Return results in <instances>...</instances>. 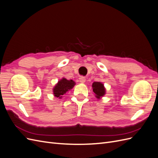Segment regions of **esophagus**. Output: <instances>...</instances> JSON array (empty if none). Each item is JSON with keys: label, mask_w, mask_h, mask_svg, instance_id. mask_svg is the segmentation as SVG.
<instances>
[{"label": "esophagus", "mask_w": 158, "mask_h": 158, "mask_svg": "<svg viewBox=\"0 0 158 158\" xmlns=\"http://www.w3.org/2000/svg\"><path fill=\"white\" fill-rule=\"evenodd\" d=\"M79 81L81 83H84L85 82V78L83 77V76H81L79 78Z\"/></svg>", "instance_id": "obj_1"}]
</instances>
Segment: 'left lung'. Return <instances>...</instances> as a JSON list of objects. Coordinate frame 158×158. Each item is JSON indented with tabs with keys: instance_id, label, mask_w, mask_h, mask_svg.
Masks as SVG:
<instances>
[{
	"instance_id": "8db88e82",
	"label": "left lung",
	"mask_w": 158,
	"mask_h": 158,
	"mask_svg": "<svg viewBox=\"0 0 158 158\" xmlns=\"http://www.w3.org/2000/svg\"><path fill=\"white\" fill-rule=\"evenodd\" d=\"M93 92L95 93L96 98L100 99L106 94V88L104 85L100 82H94L92 84Z\"/></svg>"
}]
</instances>
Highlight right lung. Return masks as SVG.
Instances as JSON below:
<instances>
[{"label":"right lung","mask_w":158,"mask_h":158,"mask_svg":"<svg viewBox=\"0 0 158 158\" xmlns=\"http://www.w3.org/2000/svg\"><path fill=\"white\" fill-rule=\"evenodd\" d=\"M75 85V82L73 80H68L63 78L59 80L53 88V94L55 97L61 98L63 95L73 88Z\"/></svg>","instance_id":"add662e5"}]
</instances>
